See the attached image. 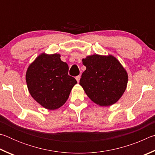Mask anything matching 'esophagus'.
Segmentation results:
<instances>
[{"label": "esophagus", "mask_w": 155, "mask_h": 155, "mask_svg": "<svg viewBox=\"0 0 155 155\" xmlns=\"http://www.w3.org/2000/svg\"><path fill=\"white\" fill-rule=\"evenodd\" d=\"M75 79H76V80H77L78 82H80V75H78L77 77L75 78Z\"/></svg>", "instance_id": "obj_1"}]
</instances>
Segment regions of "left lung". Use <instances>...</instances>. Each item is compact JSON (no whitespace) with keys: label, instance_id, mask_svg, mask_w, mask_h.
<instances>
[{"label":"left lung","instance_id":"8db88e82","mask_svg":"<svg viewBox=\"0 0 155 155\" xmlns=\"http://www.w3.org/2000/svg\"><path fill=\"white\" fill-rule=\"evenodd\" d=\"M86 69L80 85L94 104L102 107L116 104L125 91L128 74L118 60L111 54H93L82 60Z\"/></svg>","mask_w":155,"mask_h":155}]
</instances>
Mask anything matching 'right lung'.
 I'll return each instance as SVG.
<instances>
[{
	"label": "right lung",
	"mask_w": 155,
	"mask_h": 155,
	"mask_svg": "<svg viewBox=\"0 0 155 155\" xmlns=\"http://www.w3.org/2000/svg\"><path fill=\"white\" fill-rule=\"evenodd\" d=\"M68 71L69 67L61 61V54H39L26 73L27 87L32 98L49 110L62 106L77 84Z\"/></svg>",
	"instance_id": "right-lung-1"
}]
</instances>
